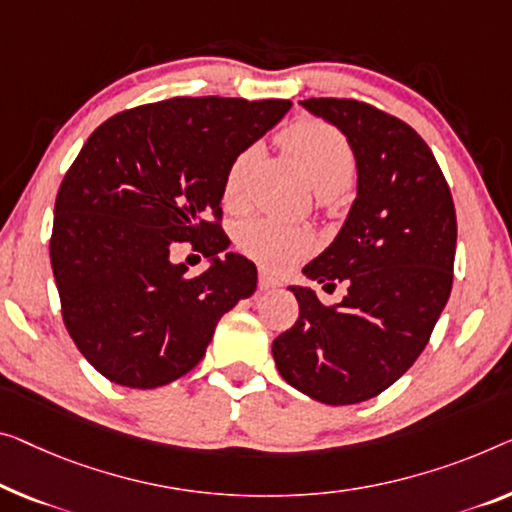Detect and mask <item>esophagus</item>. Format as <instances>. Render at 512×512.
<instances>
[{
  "label": "esophagus",
  "instance_id": "34e87169",
  "mask_svg": "<svg viewBox=\"0 0 512 512\" xmlns=\"http://www.w3.org/2000/svg\"><path fill=\"white\" fill-rule=\"evenodd\" d=\"M257 285L259 289H273V287H280V280L276 276H271L269 271H259Z\"/></svg>",
  "mask_w": 512,
  "mask_h": 512
}]
</instances>
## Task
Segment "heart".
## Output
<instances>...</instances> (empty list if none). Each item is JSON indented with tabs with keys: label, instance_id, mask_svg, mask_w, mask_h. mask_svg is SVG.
Segmentation results:
<instances>
[{
	"label": "heart",
	"instance_id": "obj_1",
	"mask_svg": "<svg viewBox=\"0 0 512 512\" xmlns=\"http://www.w3.org/2000/svg\"><path fill=\"white\" fill-rule=\"evenodd\" d=\"M280 142L292 154L319 195L329 197L349 186L356 170L352 144L338 128L322 119H299L280 133ZM255 147L243 149L227 167L223 181V204L230 211L243 204V177ZM236 248L266 269H285L312 248V234L299 225H282L269 218H248L234 232Z\"/></svg>",
	"mask_w": 512,
	"mask_h": 512
}]
</instances>
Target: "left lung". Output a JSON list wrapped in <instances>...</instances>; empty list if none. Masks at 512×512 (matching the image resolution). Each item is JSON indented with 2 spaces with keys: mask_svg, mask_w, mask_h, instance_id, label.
<instances>
[{
  "mask_svg": "<svg viewBox=\"0 0 512 512\" xmlns=\"http://www.w3.org/2000/svg\"><path fill=\"white\" fill-rule=\"evenodd\" d=\"M347 135L358 195L340 234L303 273L347 296L324 305L289 287L299 319L273 340L280 377L324 404H356L395 384L430 340L453 287L457 218L437 158L409 124L356 98H308Z\"/></svg>",
  "mask_w": 512,
  "mask_h": 512,
  "instance_id": "8db88e82",
  "label": "left lung"
}]
</instances>
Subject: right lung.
Returning <instances> with one entry per match:
<instances>
[{
    "label": "right lung",
    "mask_w": 512,
    "mask_h": 512,
    "mask_svg": "<svg viewBox=\"0 0 512 512\" xmlns=\"http://www.w3.org/2000/svg\"><path fill=\"white\" fill-rule=\"evenodd\" d=\"M289 101L174 96L114 114L89 135L55 202L50 262L61 317L105 379L158 388L195 368L216 324L257 287L227 253L223 181ZM188 240L214 259L188 277L169 253Z\"/></svg>",
    "instance_id": "right-lung-1"
}]
</instances>
